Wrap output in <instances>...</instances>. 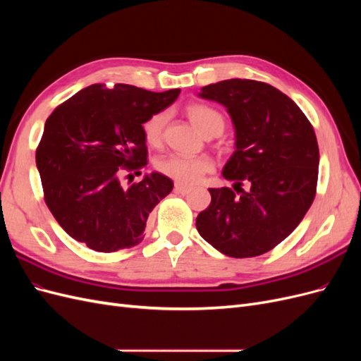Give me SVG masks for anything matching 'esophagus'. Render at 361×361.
I'll use <instances>...</instances> for the list:
<instances>
[{"instance_id":"34e87169","label":"esophagus","mask_w":361,"mask_h":361,"mask_svg":"<svg viewBox=\"0 0 361 361\" xmlns=\"http://www.w3.org/2000/svg\"><path fill=\"white\" fill-rule=\"evenodd\" d=\"M190 191H191V187H187V185H182V183L174 185V192H176V194L185 195V194H188Z\"/></svg>"}]
</instances>
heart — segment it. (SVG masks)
Masks as SVG:
<instances>
[{
    "mask_svg": "<svg viewBox=\"0 0 361 361\" xmlns=\"http://www.w3.org/2000/svg\"><path fill=\"white\" fill-rule=\"evenodd\" d=\"M185 113H187L190 122L206 138L220 135L224 130L226 117L214 106L204 104H191L187 106ZM167 117L169 116L166 111H159L149 116L143 125H141V133H143V137L149 146L159 147L162 145ZM155 167L161 174L174 182L191 185L199 182L206 173H211L214 170V162L209 157L185 158L179 155H167L157 159Z\"/></svg>",
    "mask_w": 361,
    "mask_h": 361,
    "instance_id": "obj_1",
    "label": "heart"
}]
</instances>
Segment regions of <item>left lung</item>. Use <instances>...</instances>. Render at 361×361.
<instances>
[{"instance_id": "1", "label": "left lung", "mask_w": 361, "mask_h": 361, "mask_svg": "<svg viewBox=\"0 0 361 361\" xmlns=\"http://www.w3.org/2000/svg\"><path fill=\"white\" fill-rule=\"evenodd\" d=\"M199 96L227 108L236 150L223 169L233 190L209 188L211 204L195 226L226 256H260L286 239L313 203L319 167L313 126L289 96L267 82L226 80L202 87Z\"/></svg>"}]
</instances>
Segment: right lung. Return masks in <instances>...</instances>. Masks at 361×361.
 <instances>
[{
    "label": "right lung",
    "instance_id": "right-lung-1",
    "mask_svg": "<svg viewBox=\"0 0 361 361\" xmlns=\"http://www.w3.org/2000/svg\"><path fill=\"white\" fill-rule=\"evenodd\" d=\"M180 90L149 92L128 84H93L47 118L36 150L43 199L69 236L102 253L143 241L149 214L173 190L150 173L125 188L147 164L145 120L176 101ZM141 174V173H140ZM133 182V180H130Z\"/></svg>",
    "mask_w": 361,
    "mask_h": 361
}]
</instances>
